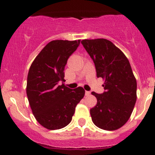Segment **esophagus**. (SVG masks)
Masks as SVG:
<instances>
[{
  "label": "esophagus",
  "mask_w": 155,
  "mask_h": 155,
  "mask_svg": "<svg viewBox=\"0 0 155 155\" xmlns=\"http://www.w3.org/2000/svg\"><path fill=\"white\" fill-rule=\"evenodd\" d=\"M90 94H91V92L88 91H85V95L86 96H88V95H90Z\"/></svg>",
  "instance_id": "obj_1"
}]
</instances>
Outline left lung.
<instances>
[{
    "label": "left lung",
    "mask_w": 155,
    "mask_h": 155,
    "mask_svg": "<svg viewBox=\"0 0 155 155\" xmlns=\"http://www.w3.org/2000/svg\"><path fill=\"white\" fill-rule=\"evenodd\" d=\"M81 43L94 62L98 78L105 80V91L91 92L96 105L90 109L94 124L115 130L128 121L137 101V81L124 53L105 39H84Z\"/></svg>",
    "instance_id": "obj_1"
}]
</instances>
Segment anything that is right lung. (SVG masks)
<instances>
[{"instance_id": "obj_1", "label": "right lung", "mask_w": 155, "mask_h": 155, "mask_svg": "<svg viewBox=\"0 0 155 155\" xmlns=\"http://www.w3.org/2000/svg\"><path fill=\"white\" fill-rule=\"evenodd\" d=\"M81 40H53L38 54L29 68L26 93L35 118L48 130L71 123L76 105L84 95L83 87L71 89L64 84V68Z\"/></svg>"}]
</instances>
